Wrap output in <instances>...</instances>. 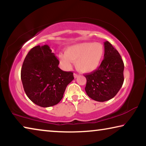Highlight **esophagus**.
<instances>
[{
    "label": "esophagus",
    "instance_id": "obj_1",
    "mask_svg": "<svg viewBox=\"0 0 146 146\" xmlns=\"http://www.w3.org/2000/svg\"><path fill=\"white\" fill-rule=\"evenodd\" d=\"M78 76V74H76V73H74V77L75 78H77Z\"/></svg>",
    "mask_w": 146,
    "mask_h": 146
}]
</instances>
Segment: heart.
Returning a JSON list of instances; mask_svg holds the SVG:
<instances>
[{
  "label": "heart",
  "mask_w": 146,
  "mask_h": 146,
  "mask_svg": "<svg viewBox=\"0 0 146 146\" xmlns=\"http://www.w3.org/2000/svg\"><path fill=\"white\" fill-rule=\"evenodd\" d=\"M104 53V49L100 43H81L68 48L66 54L60 55V60L64 68H70L71 62H75L76 70L81 73H90L98 67Z\"/></svg>",
  "instance_id": "heart-1"
}]
</instances>
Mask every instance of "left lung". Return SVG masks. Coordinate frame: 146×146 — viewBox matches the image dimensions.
<instances>
[{"label": "left lung", "mask_w": 146, "mask_h": 146, "mask_svg": "<svg viewBox=\"0 0 146 146\" xmlns=\"http://www.w3.org/2000/svg\"><path fill=\"white\" fill-rule=\"evenodd\" d=\"M124 64L117 49L104 42V58L97 70L85 75L87 95L93 100L105 102L117 95L123 83Z\"/></svg>", "instance_id": "left-lung-1"}]
</instances>
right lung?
<instances>
[{"instance_id":"obj_1","label":"right lung","mask_w":146,"mask_h":146,"mask_svg":"<svg viewBox=\"0 0 146 146\" xmlns=\"http://www.w3.org/2000/svg\"><path fill=\"white\" fill-rule=\"evenodd\" d=\"M59 60L48 45L37 46L26 55L21 69L24 91L32 102L40 107L55 106L63 97L73 73L58 68Z\"/></svg>"}]
</instances>
